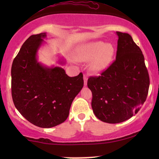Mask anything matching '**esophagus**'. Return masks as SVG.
Here are the masks:
<instances>
[{
    "label": "esophagus",
    "mask_w": 159,
    "mask_h": 159,
    "mask_svg": "<svg viewBox=\"0 0 159 159\" xmlns=\"http://www.w3.org/2000/svg\"><path fill=\"white\" fill-rule=\"evenodd\" d=\"M87 83H88V77L86 75H84V86L87 85Z\"/></svg>",
    "instance_id": "1"
}]
</instances>
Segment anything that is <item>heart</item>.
Listing matches in <instances>:
<instances>
[{"mask_svg": "<svg viewBox=\"0 0 159 159\" xmlns=\"http://www.w3.org/2000/svg\"><path fill=\"white\" fill-rule=\"evenodd\" d=\"M114 47L111 43L96 41L82 45L77 50V59L89 61L90 70L100 73L109 66L114 55Z\"/></svg>", "mask_w": 159, "mask_h": 159, "instance_id": "heart-1", "label": "heart"}]
</instances>
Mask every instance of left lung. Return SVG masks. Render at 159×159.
Returning a JSON list of instances; mask_svg holds the SVG:
<instances>
[{"label": "left lung", "mask_w": 159, "mask_h": 159, "mask_svg": "<svg viewBox=\"0 0 159 159\" xmlns=\"http://www.w3.org/2000/svg\"><path fill=\"white\" fill-rule=\"evenodd\" d=\"M116 60L98 77H90L92 108L106 123L125 121L137 114L146 100L150 79L144 56L127 33L116 32Z\"/></svg>", "instance_id": "left-lung-1"}]
</instances>
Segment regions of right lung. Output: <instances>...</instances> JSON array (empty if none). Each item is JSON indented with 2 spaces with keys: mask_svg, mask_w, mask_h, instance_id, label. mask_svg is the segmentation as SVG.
Wrapping results in <instances>:
<instances>
[{
  "mask_svg": "<svg viewBox=\"0 0 159 159\" xmlns=\"http://www.w3.org/2000/svg\"><path fill=\"white\" fill-rule=\"evenodd\" d=\"M45 38L46 33L31 35L15 57L11 95L15 107L27 121L39 127L50 128L67 119L84 80L82 72L70 77L61 67L49 68L38 61L37 53Z\"/></svg>",
  "mask_w": 159,
  "mask_h": 159,
  "instance_id": "1",
  "label": "right lung"
}]
</instances>
